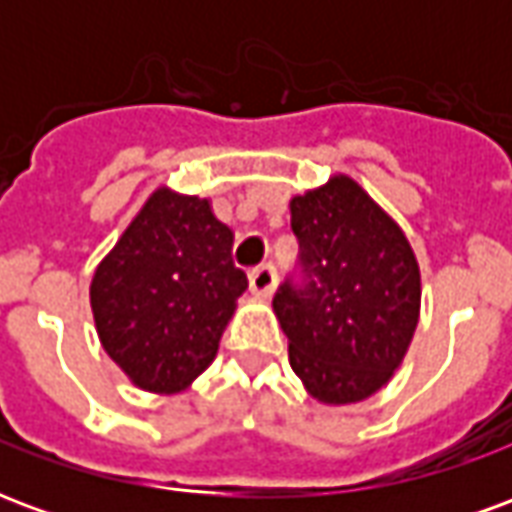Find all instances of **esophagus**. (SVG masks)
Returning <instances> with one entry per match:
<instances>
[{
	"label": "esophagus",
	"mask_w": 512,
	"mask_h": 512,
	"mask_svg": "<svg viewBox=\"0 0 512 512\" xmlns=\"http://www.w3.org/2000/svg\"><path fill=\"white\" fill-rule=\"evenodd\" d=\"M249 288H252V293L260 296V299H268V296L274 293V288H277V271H274V266L266 263V266L252 268V271H249Z\"/></svg>",
	"instance_id": "obj_1"
}]
</instances>
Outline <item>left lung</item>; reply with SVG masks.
I'll return each mask as SVG.
<instances>
[{"label": "left lung", "mask_w": 512, "mask_h": 512, "mask_svg": "<svg viewBox=\"0 0 512 512\" xmlns=\"http://www.w3.org/2000/svg\"><path fill=\"white\" fill-rule=\"evenodd\" d=\"M301 285L285 282L274 315L293 373L323 406L376 395L417 332L422 279L400 224L351 175L290 200Z\"/></svg>", "instance_id": "left-lung-1"}]
</instances>
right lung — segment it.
<instances>
[{
    "label": "right lung",
    "mask_w": 512,
    "mask_h": 512,
    "mask_svg": "<svg viewBox=\"0 0 512 512\" xmlns=\"http://www.w3.org/2000/svg\"><path fill=\"white\" fill-rule=\"evenodd\" d=\"M208 197L158 186L95 266L98 340L128 381L175 395L211 365L246 274Z\"/></svg>",
    "instance_id": "obj_1"
}]
</instances>
